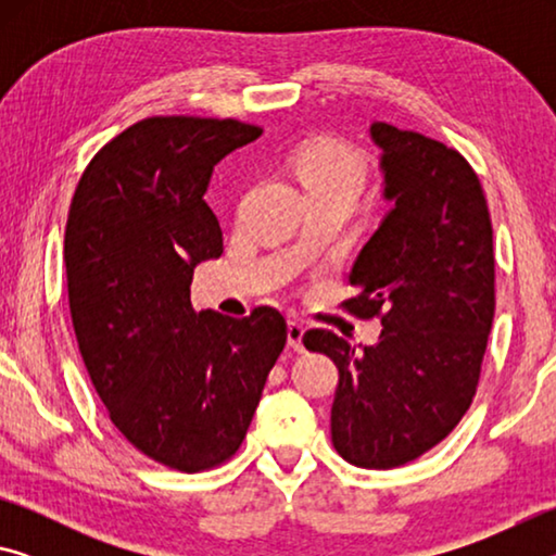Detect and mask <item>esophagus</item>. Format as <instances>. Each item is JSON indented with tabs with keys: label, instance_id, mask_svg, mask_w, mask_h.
Segmentation results:
<instances>
[{
	"label": "esophagus",
	"instance_id": "obj_1",
	"mask_svg": "<svg viewBox=\"0 0 556 556\" xmlns=\"http://www.w3.org/2000/svg\"><path fill=\"white\" fill-rule=\"evenodd\" d=\"M304 333H306V328L301 321H289L287 324V341L296 353H304Z\"/></svg>",
	"mask_w": 556,
	"mask_h": 556
}]
</instances>
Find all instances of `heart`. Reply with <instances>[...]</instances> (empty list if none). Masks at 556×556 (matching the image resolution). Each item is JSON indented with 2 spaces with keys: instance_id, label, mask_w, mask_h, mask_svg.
Returning a JSON list of instances; mask_svg holds the SVG:
<instances>
[{
  "instance_id": "b5f03b06",
  "label": "heart",
  "mask_w": 556,
  "mask_h": 556,
  "mask_svg": "<svg viewBox=\"0 0 556 556\" xmlns=\"http://www.w3.org/2000/svg\"><path fill=\"white\" fill-rule=\"evenodd\" d=\"M294 172L306 193L338 191L355 195L365 184V162L353 147L343 142H316L294 156Z\"/></svg>"
}]
</instances>
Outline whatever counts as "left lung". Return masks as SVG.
Returning <instances> with one entry per match:
<instances>
[{
	"label": "left lung",
	"instance_id": "obj_1",
	"mask_svg": "<svg viewBox=\"0 0 556 556\" xmlns=\"http://www.w3.org/2000/svg\"><path fill=\"white\" fill-rule=\"evenodd\" d=\"M368 135L390 211L348 275L357 296L345 306L363 318L384 312L382 331L365 348L308 331L304 345L338 368V454L388 470L434 448L470 407L495 316V260L481 181L456 149L388 122Z\"/></svg>",
	"mask_w": 556,
	"mask_h": 556
}]
</instances>
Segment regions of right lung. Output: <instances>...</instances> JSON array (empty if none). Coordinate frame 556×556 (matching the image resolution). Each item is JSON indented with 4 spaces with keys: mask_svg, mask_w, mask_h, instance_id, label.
<instances>
[{
    "mask_svg": "<svg viewBox=\"0 0 556 556\" xmlns=\"http://www.w3.org/2000/svg\"><path fill=\"white\" fill-rule=\"evenodd\" d=\"M260 135L238 119L137 122L88 164L65 225L90 380L129 444L184 473L238 451L287 343L277 308L232 318L191 306L193 269L223 255L203 201L213 166Z\"/></svg>",
    "mask_w": 556,
    "mask_h": 556,
    "instance_id": "1",
    "label": "right lung"
}]
</instances>
